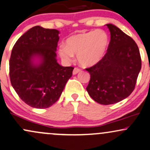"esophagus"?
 I'll list each match as a JSON object with an SVG mask.
<instances>
[{"label": "esophagus", "mask_w": 150, "mask_h": 150, "mask_svg": "<svg viewBox=\"0 0 150 150\" xmlns=\"http://www.w3.org/2000/svg\"><path fill=\"white\" fill-rule=\"evenodd\" d=\"M80 71H81L80 68H74V70H73V75H76L77 73H78L79 72H80Z\"/></svg>", "instance_id": "esophagus-1"}]
</instances>
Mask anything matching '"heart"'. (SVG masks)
I'll list each match as a JSON object with an SVG mask.
<instances>
[{"label":"heart","instance_id":"b5f03b06","mask_svg":"<svg viewBox=\"0 0 150 150\" xmlns=\"http://www.w3.org/2000/svg\"><path fill=\"white\" fill-rule=\"evenodd\" d=\"M109 39L106 32L97 30L70 36L65 46H60L58 54L65 62L72 61L74 54L84 66H92L102 59L107 50Z\"/></svg>","mask_w":150,"mask_h":150}]
</instances>
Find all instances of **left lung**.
Wrapping results in <instances>:
<instances>
[{"mask_svg":"<svg viewBox=\"0 0 150 150\" xmlns=\"http://www.w3.org/2000/svg\"><path fill=\"white\" fill-rule=\"evenodd\" d=\"M111 34L107 51L101 61L85 68L90 74L89 95L100 104H116L133 92L142 67L138 46L119 28L106 25Z\"/></svg>","mask_w":150,"mask_h":150,"instance_id":"8db88e82","label":"left lung"}]
</instances>
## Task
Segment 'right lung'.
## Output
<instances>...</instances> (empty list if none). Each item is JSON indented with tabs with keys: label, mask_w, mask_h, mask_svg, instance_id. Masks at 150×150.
<instances>
[{
	"label": "right lung",
	"mask_w": 150,
	"mask_h": 150,
	"mask_svg": "<svg viewBox=\"0 0 150 150\" xmlns=\"http://www.w3.org/2000/svg\"><path fill=\"white\" fill-rule=\"evenodd\" d=\"M58 30L35 26L18 39L9 61V75L13 87L25 104L33 108H46L61 97L71 77L73 67L57 63ZM39 55L42 62L34 66L31 58Z\"/></svg>",
	"instance_id": "right-lung-1"
}]
</instances>
